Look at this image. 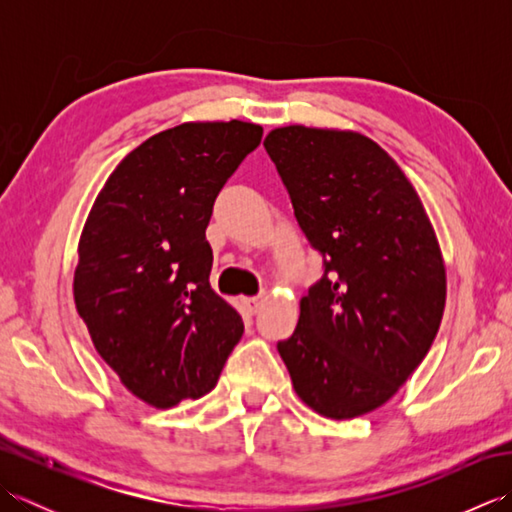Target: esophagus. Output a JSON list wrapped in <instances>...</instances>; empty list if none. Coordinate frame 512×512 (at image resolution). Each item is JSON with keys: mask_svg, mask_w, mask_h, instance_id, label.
Here are the masks:
<instances>
[{"mask_svg": "<svg viewBox=\"0 0 512 512\" xmlns=\"http://www.w3.org/2000/svg\"><path fill=\"white\" fill-rule=\"evenodd\" d=\"M264 297L259 295V297H246L242 303H244V308L250 312V314H257L259 310H262V306H264Z\"/></svg>", "mask_w": 512, "mask_h": 512, "instance_id": "1", "label": "esophagus"}]
</instances>
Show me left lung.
Here are the masks:
<instances>
[{
	"label": "left lung",
	"instance_id": "8db88e82",
	"mask_svg": "<svg viewBox=\"0 0 512 512\" xmlns=\"http://www.w3.org/2000/svg\"><path fill=\"white\" fill-rule=\"evenodd\" d=\"M323 277L277 350L325 418L378 409L436 339L447 270L427 211L387 151L350 129L277 127L264 140Z\"/></svg>",
	"mask_w": 512,
	"mask_h": 512
}]
</instances>
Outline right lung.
<instances>
[{
  "instance_id": "1",
  "label": "right lung",
  "mask_w": 512,
  "mask_h": 512,
  "mask_svg": "<svg viewBox=\"0 0 512 512\" xmlns=\"http://www.w3.org/2000/svg\"><path fill=\"white\" fill-rule=\"evenodd\" d=\"M262 134L244 121L165 129L118 162L85 220L76 312L121 383L156 409L209 394L244 334L209 284L206 226Z\"/></svg>"
}]
</instances>
